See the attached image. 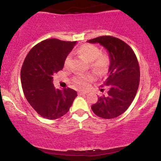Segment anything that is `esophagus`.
I'll use <instances>...</instances> for the list:
<instances>
[{
    "mask_svg": "<svg viewBox=\"0 0 161 161\" xmlns=\"http://www.w3.org/2000/svg\"><path fill=\"white\" fill-rule=\"evenodd\" d=\"M87 91L86 90H79V95H85V94H87Z\"/></svg>",
    "mask_w": 161,
    "mask_h": 161,
    "instance_id": "esophagus-1",
    "label": "esophagus"
}]
</instances>
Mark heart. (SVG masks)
Here are the masks:
<instances>
[{
  "label": "heart",
  "instance_id": "heart-1",
  "mask_svg": "<svg viewBox=\"0 0 161 161\" xmlns=\"http://www.w3.org/2000/svg\"><path fill=\"white\" fill-rule=\"evenodd\" d=\"M77 53L86 61L90 62V67L97 72L102 73L108 69L110 64V57L108 53L100 52L98 47L92 44H83L77 50ZM71 61L70 54L66 57L64 60V66L69 67ZM94 79L92 74L79 75L73 79V82L76 86L85 87Z\"/></svg>",
  "mask_w": 161,
  "mask_h": 161
}]
</instances>
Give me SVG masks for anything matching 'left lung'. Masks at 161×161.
<instances>
[{
  "label": "left lung",
  "mask_w": 161,
  "mask_h": 161,
  "mask_svg": "<svg viewBox=\"0 0 161 161\" xmlns=\"http://www.w3.org/2000/svg\"><path fill=\"white\" fill-rule=\"evenodd\" d=\"M99 43L109 52V75L104 82L108 87L107 96L98 98L92 105L97 116L112 119L122 114L132 103L139 85L140 71L132 49L123 40L111 36H102L88 40Z\"/></svg>",
  "instance_id": "1"
}]
</instances>
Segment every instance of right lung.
<instances>
[{
    "label": "right lung",
    "instance_id": "right-lung-1",
    "mask_svg": "<svg viewBox=\"0 0 161 161\" xmlns=\"http://www.w3.org/2000/svg\"><path fill=\"white\" fill-rule=\"evenodd\" d=\"M76 42L47 39L30 50L21 70V82L27 101L40 116L60 118L69 111L77 92L72 89L56 90L53 75L62 70L64 60Z\"/></svg>",
    "mask_w": 161,
    "mask_h": 161
}]
</instances>
